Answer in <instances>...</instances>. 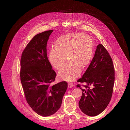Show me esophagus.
I'll list each match as a JSON object with an SVG mask.
<instances>
[{
  "label": "esophagus",
  "mask_w": 130,
  "mask_h": 130,
  "mask_svg": "<svg viewBox=\"0 0 130 130\" xmlns=\"http://www.w3.org/2000/svg\"><path fill=\"white\" fill-rule=\"evenodd\" d=\"M73 86V84L72 83H68V87L69 88H72Z\"/></svg>",
  "instance_id": "obj_1"
}]
</instances>
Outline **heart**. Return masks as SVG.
Instances as JSON below:
<instances>
[{"label":"heart","mask_w":130,"mask_h":130,"mask_svg":"<svg viewBox=\"0 0 130 130\" xmlns=\"http://www.w3.org/2000/svg\"><path fill=\"white\" fill-rule=\"evenodd\" d=\"M55 48L49 52L48 58L53 66L60 70L61 79L72 80L77 77L90 64L93 57L94 43L92 38L82 33L70 32L58 38L55 42Z\"/></svg>","instance_id":"b5f03b06"}]
</instances>
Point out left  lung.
Instances as JSON below:
<instances>
[{
  "instance_id": "left-lung-1",
  "label": "left lung",
  "mask_w": 130,
  "mask_h": 130,
  "mask_svg": "<svg viewBox=\"0 0 130 130\" xmlns=\"http://www.w3.org/2000/svg\"><path fill=\"white\" fill-rule=\"evenodd\" d=\"M114 79L112 58L103 45L99 44L90 65L77 80V82L84 84L76 85L83 92L79 101L81 111L90 117L103 112L111 101Z\"/></svg>"
}]
</instances>
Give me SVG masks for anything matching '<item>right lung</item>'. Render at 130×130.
Listing matches in <instances>:
<instances>
[{"label":"right lung","instance_id":"add662e5","mask_svg":"<svg viewBox=\"0 0 130 130\" xmlns=\"http://www.w3.org/2000/svg\"><path fill=\"white\" fill-rule=\"evenodd\" d=\"M53 30L34 36L23 51L20 77L27 102L43 117L56 113L60 108L67 83L53 84L56 74L47 56V43Z\"/></svg>","mask_w":130,"mask_h":130}]
</instances>
